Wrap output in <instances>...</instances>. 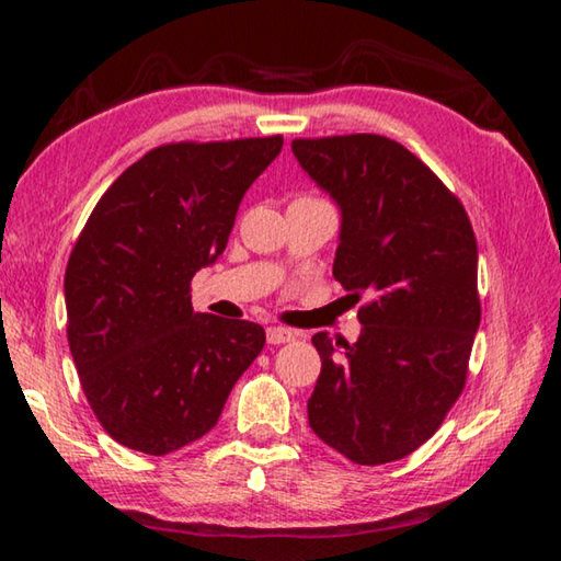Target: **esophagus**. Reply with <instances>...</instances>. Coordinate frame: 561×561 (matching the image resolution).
Returning a JSON list of instances; mask_svg holds the SVG:
<instances>
[{
  "instance_id": "34e87169",
  "label": "esophagus",
  "mask_w": 561,
  "mask_h": 561,
  "mask_svg": "<svg viewBox=\"0 0 561 561\" xmlns=\"http://www.w3.org/2000/svg\"><path fill=\"white\" fill-rule=\"evenodd\" d=\"M297 339V331H291L287 327H270L267 329V341L270 344H287V341Z\"/></svg>"
}]
</instances>
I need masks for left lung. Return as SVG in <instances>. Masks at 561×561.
<instances>
[{
    "mask_svg": "<svg viewBox=\"0 0 561 561\" xmlns=\"http://www.w3.org/2000/svg\"><path fill=\"white\" fill-rule=\"evenodd\" d=\"M291 150L341 207L334 277L358 309L356 344L314 334L307 403L321 440L358 465L401 460L440 428L480 327L478 242L433 170L376 133L297 138Z\"/></svg>",
    "mask_w": 561,
    "mask_h": 561,
    "instance_id": "obj_1",
    "label": "left lung"
}]
</instances>
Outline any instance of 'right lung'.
<instances>
[{
  "label": "right lung",
  "instance_id": "right-lung-1",
  "mask_svg": "<svg viewBox=\"0 0 561 561\" xmlns=\"http://www.w3.org/2000/svg\"><path fill=\"white\" fill-rule=\"evenodd\" d=\"M284 138L168 144L123 170L66 264V334L113 440L168 455L215 428L264 329L195 314L190 282L220 257L237 207Z\"/></svg>",
  "mask_w": 561,
  "mask_h": 561
}]
</instances>
